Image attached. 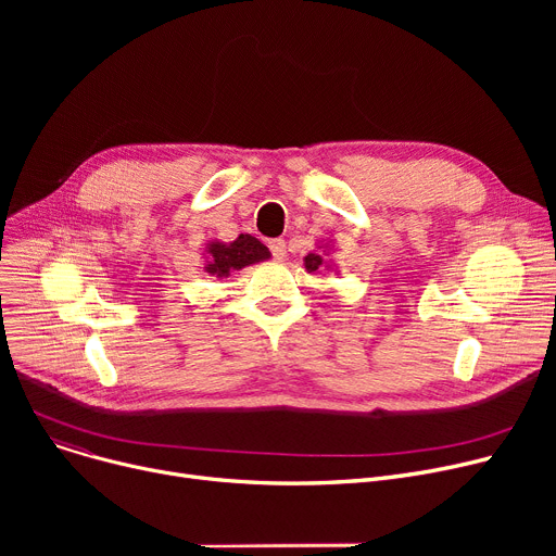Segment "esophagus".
I'll use <instances>...</instances> for the list:
<instances>
[{
    "mask_svg": "<svg viewBox=\"0 0 556 556\" xmlns=\"http://www.w3.org/2000/svg\"><path fill=\"white\" fill-rule=\"evenodd\" d=\"M270 252H273V256L277 258V261H286V241L283 239H273L270 241Z\"/></svg>",
    "mask_w": 556,
    "mask_h": 556,
    "instance_id": "esophagus-1",
    "label": "esophagus"
}]
</instances>
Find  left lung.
<instances>
[{
	"label": "left lung",
	"mask_w": 556,
	"mask_h": 556,
	"mask_svg": "<svg viewBox=\"0 0 556 556\" xmlns=\"http://www.w3.org/2000/svg\"><path fill=\"white\" fill-rule=\"evenodd\" d=\"M304 268H306L308 273H315V270H319V268L333 270L336 263L331 261V248H329V243L317 245V250L308 252V254L304 256Z\"/></svg>",
	"instance_id": "8db88e82"
}]
</instances>
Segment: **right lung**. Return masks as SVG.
<instances>
[{
  "mask_svg": "<svg viewBox=\"0 0 556 556\" xmlns=\"http://www.w3.org/2000/svg\"><path fill=\"white\" fill-rule=\"evenodd\" d=\"M270 256V250L258 239L250 237V233H239V239L231 243L210 241L204 245V273L216 279H227L233 270L268 261Z\"/></svg>",
  "mask_w": 556,
  "mask_h": 556,
  "instance_id": "right-lung-1",
  "label": "right lung"
}]
</instances>
